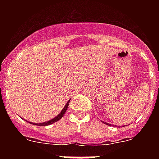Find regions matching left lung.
<instances>
[{"mask_svg": "<svg viewBox=\"0 0 159 159\" xmlns=\"http://www.w3.org/2000/svg\"><path fill=\"white\" fill-rule=\"evenodd\" d=\"M105 124H106V125H109V124H107V123H106V122H105Z\"/></svg>", "mask_w": 159, "mask_h": 159, "instance_id": "1", "label": "left lung"}]
</instances>
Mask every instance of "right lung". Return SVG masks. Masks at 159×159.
<instances>
[{
    "instance_id": "add662e5",
    "label": "right lung",
    "mask_w": 159,
    "mask_h": 159,
    "mask_svg": "<svg viewBox=\"0 0 159 159\" xmlns=\"http://www.w3.org/2000/svg\"><path fill=\"white\" fill-rule=\"evenodd\" d=\"M69 102L70 101H68V102H67V104H66V106H64V108L62 109V111H61V113L58 115L57 116H56L55 118H53V120H48L47 121V122H44V123H39V124H34L32 123V122H29V123L32 124V125H39V126H46V125H52V124L55 123V122H57V120H59L60 119H62V117L63 116H64L65 112H66V111H67V107H68V105H69Z\"/></svg>"
}]
</instances>
